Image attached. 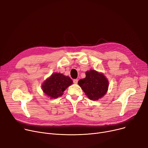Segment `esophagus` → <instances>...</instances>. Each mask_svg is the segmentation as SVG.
<instances>
[{
	"label": "esophagus",
	"mask_w": 148,
	"mask_h": 148,
	"mask_svg": "<svg viewBox=\"0 0 148 148\" xmlns=\"http://www.w3.org/2000/svg\"><path fill=\"white\" fill-rule=\"evenodd\" d=\"M78 79H74L73 80V83H74V84H77V83H78Z\"/></svg>",
	"instance_id": "1"
}]
</instances>
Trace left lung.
<instances>
[{
	"label": "left lung",
	"instance_id": "left-lung-1",
	"mask_svg": "<svg viewBox=\"0 0 148 148\" xmlns=\"http://www.w3.org/2000/svg\"><path fill=\"white\" fill-rule=\"evenodd\" d=\"M82 90L91 100H98L107 91L108 82L105 76L95 70L86 73V77L78 82Z\"/></svg>",
	"mask_w": 148,
	"mask_h": 148
}]
</instances>
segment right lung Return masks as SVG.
<instances>
[{"label": "right lung", "instance_id": "obj_1", "mask_svg": "<svg viewBox=\"0 0 148 148\" xmlns=\"http://www.w3.org/2000/svg\"><path fill=\"white\" fill-rule=\"evenodd\" d=\"M73 83L68 76L62 74L54 73L42 84V89L45 94L51 98L62 96L65 90Z\"/></svg>", "mask_w": 148, "mask_h": 148}]
</instances>
